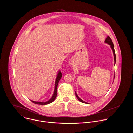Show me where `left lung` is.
Segmentation results:
<instances>
[{
    "instance_id": "obj_1",
    "label": "left lung",
    "mask_w": 133,
    "mask_h": 133,
    "mask_svg": "<svg viewBox=\"0 0 133 133\" xmlns=\"http://www.w3.org/2000/svg\"><path fill=\"white\" fill-rule=\"evenodd\" d=\"M105 42L107 43V44H109V45L111 46V48H112V50H113V54H114V61H115V63H116V54H115V50H114L113 42L112 39H111V38H110L109 36H108L107 38H106V39H105ZM114 78H115V76H114ZM75 95H76V97L77 98V99H78L80 102H82V103H88L87 102H86L83 101L82 100H81V99L78 97V96L77 95L76 92H75Z\"/></svg>"
}]
</instances>
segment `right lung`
Wrapping results in <instances>:
<instances>
[{
    "mask_svg": "<svg viewBox=\"0 0 133 133\" xmlns=\"http://www.w3.org/2000/svg\"><path fill=\"white\" fill-rule=\"evenodd\" d=\"M62 77V74L61 73V72L59 71L58 73V74H57V77H56V81H55V90H54V94L53 95V96L52 97V98L48 101L46 102H38V101H32L31 100L32 102H33V103H35V104H40V105H45V104H49V103H52L53 101H54L55 99V98H56L57 97V86H58V82L60 80V79H61Z\"/></svg>",
    "mask_w": 133,
    "mask_h": 133,
    "instance_id": "1",
    "label": "right lung"
}]
</instances>
